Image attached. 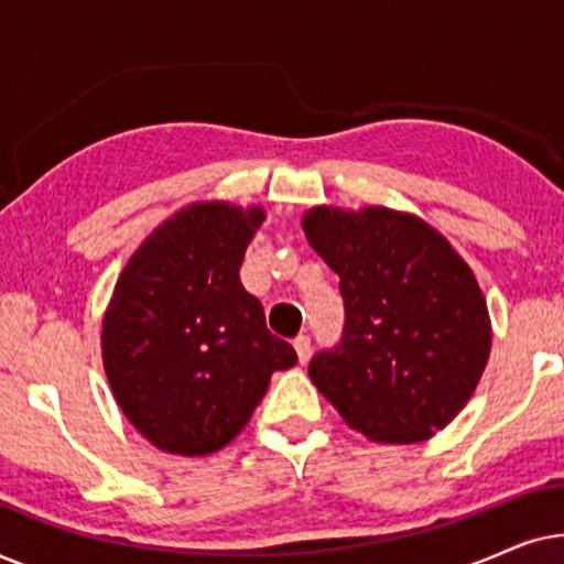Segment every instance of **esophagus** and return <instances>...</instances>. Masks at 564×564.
Returning a JSON list of instances; mask_svg holds the SVG:
<instances>
[{
    "mask_svg": "<svg viewBox=\"0 0 564 564\" xmlns=\"http://www.w3.org/2000/svg\"><path fill=\"white\" fill-rule=\"evenodd\" d=\"M292 344H295L297 359H300V361H303V365H305V361H307V359H311V349H313V346H311V336L300 334V336H297V338H295V341H292Z\"/></svg>",
    "mask_w": 564,
    "mask_h": 564,
    "instance_id": "obj_1",
    "label": "esophagus"
}]
</instances>
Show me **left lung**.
Returning a JSON list of instances; mask_svg holds the SVG:
<instances>
[{
    "label": "left lung",
    "mask_w": 564,
    "mask_h": 564,
    "mask_svg": "<svg viewBox=\"0 0 564 564\" xmlns=\"http://www.w3.org/2000/svg\"><path fill=\"white\" fill-rule=\"evenodd\" d=\"M307 241L338 274L344 330L307 375L351 429L413 444L444 429L490 357L488 305L449 241L388 207H313Z\"/></svg>",
    "instance_id": "8db88e82"
}]
</instances>
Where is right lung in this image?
<instances>
[{
    "label": "right lung",
    "mask_w": 564,
    "mask_h": 564,
    "mask_svg": "<svg viewBox=\"0 0 564 564\" xmlns=\"http://www.w3.org/2000/svg\"><path fill=\"white\" fill-rule=\"evenodd\" d=\"M261 220V207L192 205L145 238L115 284L105 372L122 413L159 449H223L249 423L272 372L297 361L238 276Z\"/></svg>",
    "instance_id": "right-lung-1"
}]
</instances>
